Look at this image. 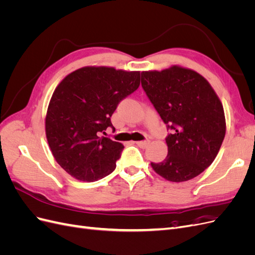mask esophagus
Listing matches in <instances>:
<instances>
[{
  "mask_svg": "<svg viewBox=\"0 0 255 255\" xmlns=\"http://www.w3.org/2000/svg\"><path fill=\"white\" fill-rule=\"evenodd\" d=\"M135 143H136L138 146H139V148L144 149V148H146V146L149 145L150 141H149V140H142V141H136Z\"/></svg>",
  "mask_w": 255,
  "mask_h": 255,
  "instance_id": "esophagus-1",
  "label": "esophagus"
}]
</instances>
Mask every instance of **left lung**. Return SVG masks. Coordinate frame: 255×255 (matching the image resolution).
I'll use <instances>...</instances> for the list:
<instances>
[{"instance_id": "left-lung-1", "label": "left lung", "mask_w": 255, "mask_h": 255, "mask_svg": "<svg viewBox=\"0 0 255 255\" xmlns=\"http://www.w3.org/2000/svg\"><path fill=\"white\" fill-rule=\"evenodd\" d=\"M141 86L171 133L168 154L153 170L170 182L194 179L211 166L226 135L223 106L201 74L172 66L141 72Z\"/></svg>"}]
</instances>
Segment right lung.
I'll return each instance as SVG.
<instances>
[{"instance_id":"add662e5","label":"right lung","mask_w":255,"mask_h":255,"mask_svg":"<svg viewBox=\"0 0 255 255\" xmlns=\"http://www.w3.org/2000/svg\"><path fill=\"white\" fill-rule=\"evenodd\" d=\"M140 72L83 67L59 83L45 116V135L54 158L74 179L95 182L111 174L125 146L100 137L113 128L121 100L139 87Z\"/></svg>"}]
</instances>
